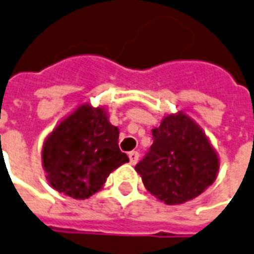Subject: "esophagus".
I'll use <instances>...</instances> for the list:
<instances>
[{"label":"esophagus","mask_w":254,"mask_h":254,"mask_svg":"<svg viewBox=\"0 0 254 254\" xmlns=\"http://www.w3.org/2000/svg\"><path fill=\"white\" fill-rule=\"evenodd\" d=\"M128 158H130L131 165H135V163L138 162L139 154L137 152V151H131V152H128Z\"/></svg>","instance_id":"obj_1"}]
</instances>
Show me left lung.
<instances>
[{
    "instance_id": "1",
    "label": "left lung",
    "mask_w": 254,
    "mask_h": 254,
    "mask_svg": "<svg viewBox=\"0 0 254 254\" xmlns=\"http://www.w3.org/2000/svg\"><path fill=\"white\" fill-rule=\"evenodd\" d=\"M135 171L148 191L168 205L190 201L215 182L219 158L202 128L183 112L165 116Z\"/></svg>"
}]
</instances>
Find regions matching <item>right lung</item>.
I'll return each mask as SVG.
<instances>
[{
    "instance_id": "1",
    "label": "right lung",
    "mask_w": 254,
    "mask_h": 254,
    "mask_svg": "<svg viewBox=\"0 0 254 254\" xmlns=\"http://www.w3.org/2000/svg\"><path fill=\"white\" fill-rule=\"evenodd\" d=\"M128 156L119 148V128L106 109L83 103L46 137L42 165L50 186L75 200L98 193Z\"/></svg>"
}]
</instances>
